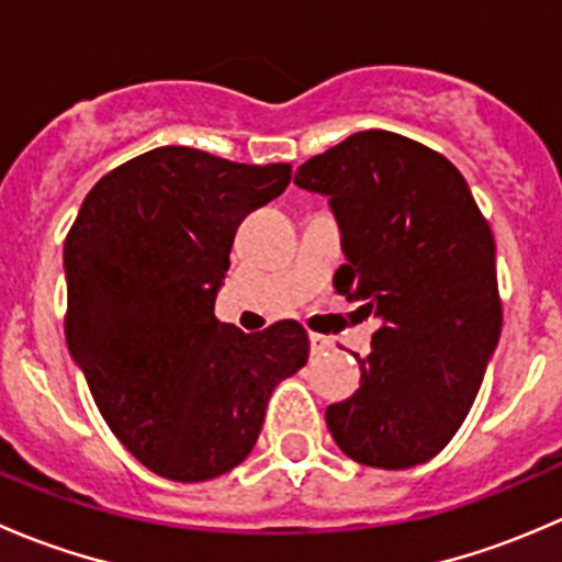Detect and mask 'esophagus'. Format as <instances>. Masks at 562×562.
<instances>
[{
    "mask_svg": "<svg viewBox=\"0 0 562 562\" xmlns=\"http://www.w3.org/2000/svg\"><path fill=\"white\" fill-rule=\"evenodd\" d=\"M310 348H313V353H323V350L334 348L331 337H323V334H310Z\"/></svg>",
    "mask_w": 562,
    "mask_h": 562,
    "instance_id": "34e87169",
    "label": "esophagus"
}]
</instances>
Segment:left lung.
Here are the masks:
<instances>
[{
    "label": "left lung",
    "mask_w": 562,
    "mask_h": 562,
    "mask_svg": "<svg viewBox=\"0 0 562 562\" xmlns=\"http://www.w3.org/2000/svg\"><path fill=\"white\" fill-rule=\"evenodd\" d=\"M342 228L334 288L381 328L361 386L326 407L331 438L370 468L405 470L449 446L497 348L495 239L464 176L429 146L364 130L299 166Z\"/></svg>",
    "instance_id": "1"
}]
</instances>
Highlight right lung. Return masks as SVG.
<instances>
[{
    "label": "right lung",
    "mask_w": 562,
    "mask_h": 562,
    "mask_svg": "<svg viewBox=\"0 0 562 562\" xmlns=\"http://www.w3.org/2000/svg\"><path fill=\"white\" fill-rule=\"evenodd\" d=\"M288 184V162L160 146L105 173L67 234V348L111 432L162 479L245 462L271 391L307 364L302 323L245 334L214 317L236 228Z\"/></svg>",
    "instance_id": "right-lung-1"
}]
</instances>
